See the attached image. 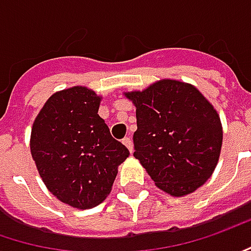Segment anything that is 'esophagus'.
<instances>
[{
  "label": "esophagus",
  "mask_w": 251,
  "mask_h": 251,
  "mask_svg": "<svg viewBox=\"0 0 251 251\" xmlns=\"http://www.w3.org/2000/svg\"><path fill=\"white\" fill-rule=\"evenodd\" d=\"M123 143H124V146L130 150V152H133V141H131V138H130V137L123 138Z\"/></svg>",
  "instance_id": "esophagus-1"
}]
</instances>
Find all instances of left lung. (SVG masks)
Listing matches in <instances>:
<instances>
[{
	"label": "left lung",
	"mask_w": 251,
	"mask_h": 251,
	"mask_svg": "<svg viewBox=\"0 0 251 251\" xmlns=\"http://www.w3.org/2000/svg\"><path fill=\"white\" fill-rule=\"evenodd\" d=\"M126 96L137 107L134 157L155 186L176 197L203 186L216 169L223 141L213 105L193 85L174 80Z\"/></svg>",
	"instance_id": "left-lung-1"
}]
</instances>
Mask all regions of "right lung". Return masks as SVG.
I'll list each match as a JSON object with an SVG mask.
<instances>
[{
	"instance_id": "add662e5",
	"label": "right lung",
	"mask_w": 251,
	"mask_h": 251,
	"mask_svg": "<svg viewBox=\"0 0 251 251\" xmlns=\"http://www.w3.org/2000/svg\"><path fill=\"white\" fill-rule=\"evenodd\" d=\"M100 97L85 87L55 93L31 131V154L48 190L65 204L91 208L113 187L128 149L99 116Z\"/></svg>"
}]
</instances>
